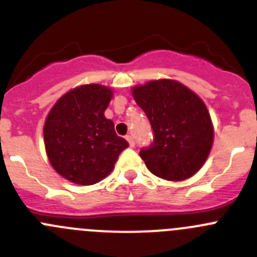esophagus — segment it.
Instances as JSON below:
<instances>
[{
	"label": "esophagus",
	"instance_id": "1",
	"mask_svg": "<svg viewBox=\"0 0 257 257\" xmlns=\"http://www.w3.org/2000/svg\"><path fill=\"white\" fill-rule=\"evenodd\" d=\"M126 141H128V143L132 148H133L134 144H136V142H134V138L132 136H126Z\"/></svg>",
	"mask_w": 257,
	"mask_h": 257
}]
</instances>
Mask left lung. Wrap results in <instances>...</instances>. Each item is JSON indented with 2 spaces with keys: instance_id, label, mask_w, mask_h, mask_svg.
<instances>
[{
  "instance_id": "1",
  "label": "left lung",
  "mask_w": 257,
  "mask_h": 257,
  "mask_svg": "<svg viewBox=\"0 0 257 257\" xmlns=\"http://www.w3.org/2000/svg\"><path fill=\"white\" fill-rule=\"evenodd\" d=\"M154 132L149 148L141 158L150 173L165 180L193 177L208 159L214 126L205 103L174 79L149 80L132 89Z\"/></svg>"
}]
</instances>
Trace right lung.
I'll return each instance as SVG.
<instances>
[{
    "instance_id": "add662e5",
    "label": "right lung",
    "mask_w": 257,
    "mask_h": 257,
    "mask_svg": "<svg viewBox=\"0 0 257 257\" xmlns=\"http://www.w3.org/2000/svg\"><path fill=\"white\" fill-rule=\"evenodd\" d=\"M113 90L83 84L62 95L43 126L46 153L61 177L78 185H93L112 173L119 154L129 147L104 116Z\"/></svg>"
}]
</instances>
